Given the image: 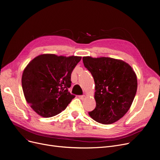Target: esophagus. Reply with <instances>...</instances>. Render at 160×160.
Returning <instances> with one entry per match:
<instances>
[{
	"label": "esophagus",
	"mask_w": 160,
	"mask_h": 160,
	"mask_svg": "<svg viewBox=\"0 0 160 160\" xmlns=\"http://www.w3.org/2000/svg\"><path fill=\"white\" fill-rule=\"evenodd\" d=\"M79 98L81 100H84L86 98V96L85 95H80V96H79Z\"/></svg>",
	"instance_id": "esophagus-1"
}]
</instances>
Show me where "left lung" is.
Here are the masks:
<instances>
[{"instance_id": "1", "label": "left lung", "mask_w": 160, "mask_h": 160, "mask_svg": "<svg viewBox=\"0 0 160 160\" xmlns=\"http://www.w3.org/2000/svg\"><path fill=\"white\" fill-rule=\"evenodd\" d=\"M82 60L95 83L96 107L89 112V116L104 124L119 120L128 111L136 94L135 72L127 63L112 58L84 56Z\"/></svg>"}]
</instances>
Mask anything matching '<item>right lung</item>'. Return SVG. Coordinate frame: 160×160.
Masks as SVG:
<instances>
[{"instance_id": "1", "label": "right lung", "mask_w": 160, "mask_h": 160, "mask_svg": "<svg viewBox=\"0 0 160 160\" xmlns=\"http://www.w3.org/2000/svg\"><path fill=\"white\" fill-rule=\"evenodd\" d=\"M81 58L45 54L27 65L22 76V88L33 111L43 117H51L65 110L75 97L68 88L71 73Z\"/></svg>"}]
</instances>
